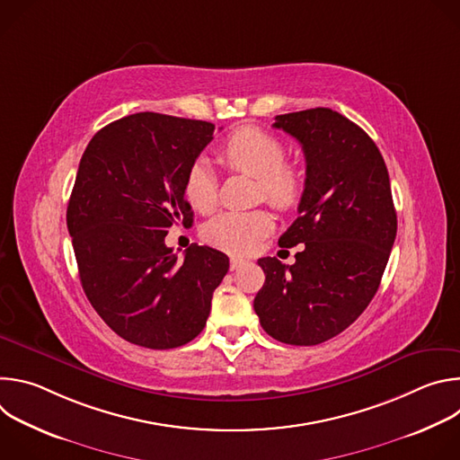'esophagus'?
<instances>
[{
    "instance_id": "34e87169",
    "label": "esophagus",
    "mask_w": 460,
    "mask_h": 460,
    "mask_svg": "<svg viewBox=\"0 0 460 460\" xmlns=\"http://www.w3.org/2000/svg\"><path fill=\"white\" fill-rule=\"evenodd\" d=\"M243 264H245V260H243V258H240V256H231V271H234V270L242 268Z\"/></svg>"
}]
</instances>
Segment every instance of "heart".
Instances as JSON below:
<instances>
[{"instance_id": "heart-1", "label": "heart", "mask_w": 460, "mask_h": 460, "mask_svg": "<svg viewBox=\"0 0 460 460\" xmlns=\"http://www.w3.org/2000/svg\"><path fill=\"white\" fill-rule=\"evenodd\" d=\"M288 149L282 140L258 127H242L218 147V160L229 171L256 178L260 194L277 209H295L305 189L298 167L286 164ZM183 196L199 213H209L217 204V176L208 160L200 158L185 172ZM273 227L266 211H226L209 220L204 238L231 252H251L260 238Z\"/></svg>"}]
</instances>
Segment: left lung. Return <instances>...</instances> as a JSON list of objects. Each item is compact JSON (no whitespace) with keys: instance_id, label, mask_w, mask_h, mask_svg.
<instances>
[{"instance_id":"obj_1","label":"left lung","mask_w":460,"mask_h":460,"mask_svg":"<svg viewBox=\"0 0 460 460\" xmlns=\"http://www.w3.org/2000/svg\"><path fill=\"white\" fill-rule=\"evenodd\" d=\"M305 156L298 218L279 245L302 249L295 264L260 258L266 282L254 296L275 341L316 346L342 333L375 296L397 236L389 174L375 142L337 111L277 116Z\"/></svg>"}]
</instances>
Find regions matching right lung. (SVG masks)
Returning a JSON list of instances; mask_svg holds the SVG:
<instances>
[{"instance_id":"right-lung-1","label":"right lung","mask_w":460,"mask_h":460,"mask_svg":"<svg viewBox=\"0 0 460 460\" xmlns=\"http://www.w3.org/2000/svg\"><path fill=\"white\" fill-rule=\"evenodd\" d=\"M215 125L158 112L116 119L93 137L76 174L67 227L84 291L111 330L149 349H172L206 327L229 258L165 245L174 222L192 224L183 178Z\"/></svg>"}]
</instances>
